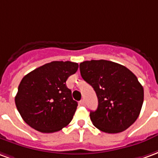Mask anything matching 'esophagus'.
Instances as JSON below:
<instances>
[{
	"mask_svg": "<svg viewBox=\"0 0 158 158\" xmlns=\"http://www.w3.org/2000/svg\"><path fill=\"white\" fill-rule=\"evenodd\" d=\"M79 103H80L81 106H85V101H84L83 99L81 100L80 102H79Z\"/></svg>",
	"mask_w": 158,
	"mask_h": 158,
	"instance_id": "1",
	"label": "esophagus"
}]
</instances>
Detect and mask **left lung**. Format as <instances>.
I'll list each match as a JSON object with an SVG mask.
<instances>
[{
	"label": "left lung",
	"instance_id": "obj_1",
	"mask_svg": "<svg viewBox=\"0 0 158 158\" xmlns=\"http://www.w3.org/2000/svg\"><path fill=\"white\" fill-rule=\"evenodd\" d=\"M80 72L98 97V109L90 112L95 127L105 133H119L136 120L144 90L132 71L115 62L92 60L81 63Z\"/></svg>",
	"mask_w": 158,
	"mask_h": 158
}]
</instances>
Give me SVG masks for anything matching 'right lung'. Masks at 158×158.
Returning <instances> with one entry per match:
<instances>
[{
  "instance_id": "add662e5",
  "label": "right lung",
  "mask_w": 158,
  "mask_h": 158,
  "mask_svg": "<svg viewBox=\"0 0 158 158\" xmlns=\"http://www.w3.org/2000/svg\"><path fill=\"white\" fill-rule=\"evenodd\" d=\"M77 69L75 62L52 61L22 79L15 103L27 125L43 133H53L71 121L77 102L65 82Z\"/></svg>"
}]
</instances>
